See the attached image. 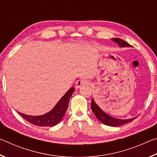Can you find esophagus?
<instances>
[{
	"mask_svg": "<svg viewBox=\"0 0 157 157\" xmlns=\"http://www.w3.org/2000/svg\"><path fill=\"white\" fill-rule=\"evenodd\" d=\"M86 84H87V82L86 80H85V79H78V80H77L75 82V88L79 89L80 88L81 86H84V85Z\"/></svg>",
	"mask_w": 157,
	"mask_h": 157,
	"instance_id": "34e87169",
	"label": "esophagus"
}]
</instances>
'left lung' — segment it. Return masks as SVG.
I'll list each match as a JSON object with an SVG mask.
<instances>
[{"instance_id": "obj_1", "label": "left lung", "mask_w": 157, "mask_h": 157, "mask_svg": "<svg viewBox=\"0 0 157 157\" xmlns=\"http://www.w3.org/2000/svg\"><path fill=\"white\" fill-rule=\"evenodd\" d=\"M111 40L115 42L119 46L123 48V47H131L132 46L128 43H127L125 41L121 39L118 38H113L111 39ZM91 109L93 112L95 114V116H96V118L99 120L101 123L103 124H106V125L108 126H111V127H118L121 125H123L126 123H129L132 121H134L136 117H134V118H129V119H118L116 118H113L112 116H110L108 115L107 113H105L102 109H101L100 107L98 106L94 99L91 100Z\"/></svg>"}]
</instances>
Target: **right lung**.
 <instances>
[{"label": "right lung", "mask_w": 157, "mask_h": 157, "mask_svg": "<svg viewBox=\"0 0 157 157\" xmlns=\"http://www.w3.org/2000/svg\"><path fill=\"white\" fill-rule=\"evenodd\" d=\"M74 91H75L74 87H71L58 101L54 108L50 110L49 112L45 113L44 115L34 116L26 115V114L21 112L18 113L23 118L34 125L39 127H53L59 123L62 120L63 117L64 116L68 106L69 100H70Z\"/></svg>", "instance_id": "right-lung-1"}]
</instances>
